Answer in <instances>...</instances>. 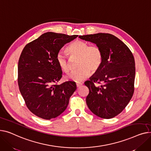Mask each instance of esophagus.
<instances>
[{
    "instance_id": "1",
    "label": "esophagus",
    "mask_w": 151,
    "mask_h": 151,
    "mask_svg": "<svg viewBox=\"0 0 151 151\" xmlns=\"http://www.w3.org/2000/svg\"><path fill=\"white\" fill-rule=\"evenodd\" d=\"M82 85H83L82 83H76V86H77V88H79L80 86H81Z\"/></svg>"
}]
</instances>
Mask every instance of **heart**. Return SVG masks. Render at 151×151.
I'll use <instances>...</instances> for the list:
<instances>
[{
  "label": "heart",
  "mask_w": 151,
  "mask_h": 151,
  "mask_svg": "<svg viewBox=\"0 0 151 151\" xmlns=\"http://www.w3.org/2000/svg\"><path fill=\"white\" fill-rule=\"evenodd\" d=\"M66 50L71 58L78 57V68H80L66 76L67 80L81 82L89 77L91 72H97L102 63V52L98 46H90L86 42L77 40L70 44ZM56 61L62 71L65 73L69 71V60L63 52L57 53Z\"/></svg>",
  "instance_id": "b5f03b06"
}]
</instances>
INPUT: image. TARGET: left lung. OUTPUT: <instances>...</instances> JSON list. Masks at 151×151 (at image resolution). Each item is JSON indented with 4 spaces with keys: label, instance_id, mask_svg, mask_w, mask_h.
Listing matches in <instances>:
<instances>
[{
    "label": "left lung",
    "instance_id": "1",
    "mask_svg": "<svg viewBox=\"0 0 151 151\" xmlns=\"http://www.w3.org/2000/svg\"><path fill=\"white\" fill-rule=\"evenodd\" d=\"M78 37L96 44L103 54L100 68L85 82L89 88L86 104L97 116L114 118L126 108L134 94V55L124 43L111 34L99 33ZM95 83L101 85L95 86Z\"/></svg>",
    "mask_w": 151,
    "mask_h": 151
}]
</instances>
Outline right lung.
Returning <instances> with one entry per match:
<instances>
[{"label":"right lung","mask_w":151,"mask_h":151,"mask_svg":"<svg viewBox=\"0 0 151 151\" xmlns=\"http://www.w3.org/2000/svg\"><path fill=\"white\" fill-rule=\"evenodd\" d=\"M78 35L47 32L24 47L18 62V85L29 110L38 117L50 119L67 108L77 86L73 82L60 85L62 70L56 55L65 44Z\"/></svg>","instance_id":"1"}]
</instances>
